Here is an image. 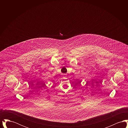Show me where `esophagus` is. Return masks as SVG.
I'll return each mask as SVG.
<instances>
[{"instance_id":"34e87169","label":"esophagus","mask_w":128,"mask_h":128,"mask_svg":"<svg viewBox=\"0 0 128 128\" xmlns=\"http://www.w3.org/2000/svg\"><path fill=\"white\" fill-rule=\"evenodd\" d=\"M63 78H66V77H66V75H63Z\"/></svg>"}]
</instances>
